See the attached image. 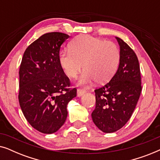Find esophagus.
<instances>
[{
    "label": "esophagus",
    "mask_w": 160,
    "mask_h": 160,
    "mask_svg": "<svg viewBox=\"0 0 160 160\" xmlns=\"http://www.w3.org/2000/svg\"><path fill=\"white\" fill-rule=\"evenodd\" d=\"M85 92H86V90H85V89H78V90H77V96H78V97H81V96H82Z\"/></svg>",
    "instance_id": "esophagus-1"
}]
</instances>
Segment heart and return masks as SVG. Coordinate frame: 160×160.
I'll list each match as a JSON object with an SVG mask.
<instances>
[{
	"label": "heart",
	"mask_w": 160,
	"mask_h": 160,
	"mask_svg": "<svg viewBox=\"0 0 160 160\" xmlns=\"http://www.w3.org/2000/svg\"><path fill=\"white\" fill-rule=\"evenodd\" d=\"M119 48L112 41H106L89 35H81L70 43V49L61 50L59 62L70 78H76L83 68L85 71L80 78L81 85L97 80L106 83L111 79L119 67Z\"/></svg>",
	"instance_id": "b5f03b06"
}]
</instances>
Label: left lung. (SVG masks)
<instances>
[{
  "label": "left lung",
  "instance_id": "1",
  "mask_svg": "<svg viewBox=\"0 0 160 160\" xmlns=\"http://www.w3.org/2000/svg\"><path fill=\"white\" fill-rule=\"evenodd\" d=\"M120 47V62L111 80L95 90L96 104L92 121L103 132L121 129L130 119L141 95V76L135 52L116 37Z\"/></svg>",
  "mask_w": 160,
  "mask_h": 160
}]
</instances>
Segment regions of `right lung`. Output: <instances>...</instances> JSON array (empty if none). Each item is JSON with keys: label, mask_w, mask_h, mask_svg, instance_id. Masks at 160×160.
<instances>
[{"label": "right lung", "mask_w": 160, "mask_h": 160, "mask_svg": "<svg viewBox=\"0 0 160 160\" xmlns=\"http://www.w3.org/2000/svg\"><path fill=\"white\" fill-rule=\"evenodd\" d=\"M69 37L59 32L43 34L26 49L19 68L22 111L32 128L45 134L63 125L67 105L76 96L59 62L61 45Z\"/></svg>", "instance_id": "add662e5"}]
</instances>
